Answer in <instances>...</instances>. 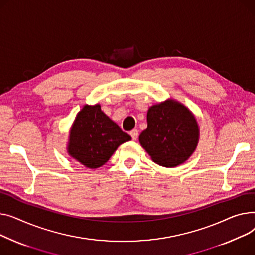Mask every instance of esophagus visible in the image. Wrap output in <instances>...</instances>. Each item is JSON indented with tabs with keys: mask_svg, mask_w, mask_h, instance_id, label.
Returning <instances> with one entry per match:
<instances>
[{
	"mask_svg": "<svg viewBox=\"0 0 255 255\" xmlns=\"http://www.w3.org/2000/svg\"><path fill=\"white\" fill-rule=\"evenodd\" d=\"M129 134H130V137H131V139H132L133 141H136V140L138 139V136H139V131H138V129H136V128H133L132 130H130Z\"/></svg>",
	"mask_w": 255,
	"mask_h": 255,
	"instance_id": "obj_1",
	"label": "esophagus"
}]
</instances>
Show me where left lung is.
<instances>
[{
    "instance_id": "left-lung-1",
    "label": "left lung",
    "mask_w": 255,
    "mask_h": 255,
    "mask_svg": "<svg viewBox=\"0 0 255 255\" xmlns=\"http://www.w3.org/2000/svg\"><path fill=\"white\" fill-rule=\"evenodd\" d=\"M200 128L193 113L180 102L168 99L147 111V128L139 142L151 159L166 168L185 162L196 150Z\"/></svg>"
}]
</instances>
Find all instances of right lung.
<instances>
[{
	"instance_id": "add662e5",
	"label": "right lung",
	"mask_w": 255,
	"mask_h": 255,
	"mask_svg": "<svg viewBox=\"0 0 255 255\" xmlns=\"http://www.w3.org/2000/svg\"><path fill=\"white\" fill-rule=\"evenodd\" d=\"M130 140V136L101 110L100 104H86L71 127L67 151L75 160L94 170L106 163L119 145Z\"/></svg>"
}]
</instances>
